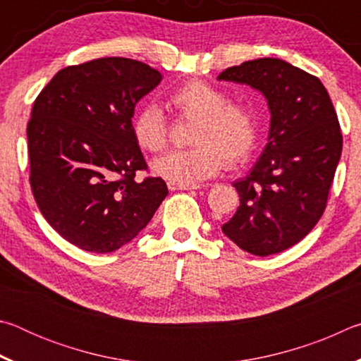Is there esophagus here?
Instances as JSON below:
<instances>
[{
    "mask_svg": "<svg viewBox=\"0 0 361 361\" xmlns=\"http://www.w3.org/2000/svg\"><path fill=\"white\" fill-rule=\"evenodd\" d=\"M170 191H197L200 189L199 185H175V183H169Z\"/></svg>",
    "mask_w": 361,
    "mask_h": 361,
    "instance_id": "esophagus-1",
    "label": "esophagus"
}]
</instances>
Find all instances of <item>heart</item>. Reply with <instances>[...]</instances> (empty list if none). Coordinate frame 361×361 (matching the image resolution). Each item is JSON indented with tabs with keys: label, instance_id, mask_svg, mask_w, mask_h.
Here are the masks:
<instances>
[{
	"label": "heart",
	"instance_id": "heart-1",
	"mask_svg": "<svg viewBox=\"0 0 361 361\" xmlns=\"http://www.w3.org/2000/svg\"><path fill=\"white\" fill-rule=\"evenodd\" d=\"M169 106L195 124L189 149L170 151L152 162V173L175 185H194L215 176L228 161L237 166L252 154L258 137L255 111L245 103L228 102L221 89L189 81L167 97ZM140 148L159 152L167 146V122L161 108L146 105L132 122Z\"/></svg>",
	"mask_w": 361,
	"mask_h": 361
}]
</instances>
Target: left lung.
Wrapping results in <instances>:
<instances>
[{"instance_id": "1", "label": "left lung", "mask_w": 361, "mask_h": 361, "mask_svg": "<svg viewBox=\"0 0 361 361\" xmlns=\"http://www.w3.org/2000/svg\"><path fill=\"white\" fill-rule=\"evenodd\" d=\"M218 81L258 90L271 113L259 159L232 183L240 207L221 229L248 253H280L302 240L325 212L342 151L338 116L320 79L285 60H250Z\"/></svg>"}]
</instances>
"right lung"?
Returning a JSON list of instances; mask_svg holds the SVG:
<instances>
[{"label":"right lung","instance_id":"add662e5","mask_svg":"<svg viewBox=\"0 0 361 361\" xmlns=\"http://www.w3.org/2000/svg\"><path fill=\"white\" fill-rule=\"evenodd\" d=\"M162 81L124 57L66 66L35 100L27 127L30 185L42 216L85 252L121 248L151 221L169 189L145 170L132 132L135 105Z\"/></svg>","mask_w":361,"mask_h":361}]
</instances>
